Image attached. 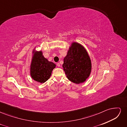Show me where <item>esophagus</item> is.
Segmentation results:
<instances>
[{
    "mask_svg": "<svg viewBox=\"0 0 127 127\" xmlns=\"http://www.w3.org/2000/svg\"><path fill=\"white\" fill-rule=\"evenodd\" d=\"M57 66L58 67H60V64L59 63H57Z\"/></svg>",
    "mask_w": 127,
    "mask_h": 127,
    "instance_id": "obj_1",
    "label": "esophagus"
}]
</instances>
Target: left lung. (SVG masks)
<instances>
[{
  "label": "left lung",
  "mask_w": 127,
  "mask_h": 127,
  "mask_svg": "<svg viewBox=\"0 0 127 127\" xmlns=\"http://www.w3.org/2000/svg\"><path fill=\"white\" fill-rule=\"evenodd\" d=\"M64 70L68 79L79 84L89 77L92 69L90 57L83 45L73 42L64 59Z\"/></svg>",
  "instance_id": "left-lung-1"
}]
</instances>
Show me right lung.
<instances>
[{
  "instance_id": "add662e5",
  "label": "right lung",
  "mask_w": 127,
  "mask_h": 127,
  "mask_svg": "<svg viewBox=\"0 0 127 127\" xmlns=\"http://www.w3.org/2000/svg\"><path fill=\"white\" fill-rule=\"evenodd\" d=\"M33 55L30 66V75L35 81L44 83L51 75L56 64L45 58L41 51H36L34 50Z\"/></svg>"
}]
</instances>
